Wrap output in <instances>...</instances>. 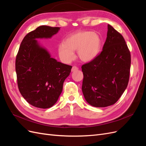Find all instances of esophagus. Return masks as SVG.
<instances>
[{"instance_id":"1","label":"esophagus","mask_w":146,"mask_h":146,"mask_svg":"<svg viewBox=\"0 0 146 146\" xmlns=\"http://www.w3.org/2000/svg\"><path fill=\"white\" fill-rule=\"evenodd\" d=\"M78 70V68L77 67V66H73V67L71 69V71L74 72V71H76V70Z\"/></svg>"}]
</instances>
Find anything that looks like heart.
Wrapping results in <instances>:
<instances>
[{"mask_svg": "<svg viewBox=\"0 0 146 146\" xmlns=\"http://www.w3.org/2000/svg\"><path fill=\"white\" fill-rule=\"evenodd\" d=\"M102 40L100 35L90 31H79L74 33L58 46L61 60L69 63L74 59V51L77 50L78 57L83 62L94 60L100 52Z\"/></svg>", "mask_w": 146, "mask_h": 146, "instance_id": "obj_1", "label": "heart"}]
</instances>
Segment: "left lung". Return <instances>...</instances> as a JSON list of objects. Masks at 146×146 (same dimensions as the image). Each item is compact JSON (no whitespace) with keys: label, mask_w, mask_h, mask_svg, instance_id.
Returning <instances> with one entry per match:
<instances>
[{"label":"left lung","mask_w":146,"mask_h":146,"mask_svg":"<svg viewBox=\"0 0 146 146\" xmlns=\"http://www.w3.org/2000/svg\"><path fill=\"white\" fill-rule=\"evenodd\" d=\"M130 64V53L124 38L108 24L102 51L82 66V90L87 102L94 107L115 104L128 85Z\"/></svg>","instance_id":"8db88e82"}]
</instances>
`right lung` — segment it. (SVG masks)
Returning <instances> with one entry per match:
<instances>
[{"mask_svg": "<svg viewBox=\"0 0 146 146\" xmlns=\"http://www.w3.org/2000/svg\"><path fill=\"white\" fill-rule=\"evenodd\" d=\"M60 27L41 25L29 33L22 41L16 59L17 85L29 104L39 108L54 105L72 69L52 58L37 39H49Z\"/></svg>", "mask_w": 146, "mask_h": 146, "instance_id": "1", "label": "right lung"}]
</instances>
